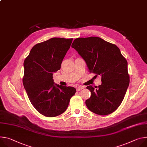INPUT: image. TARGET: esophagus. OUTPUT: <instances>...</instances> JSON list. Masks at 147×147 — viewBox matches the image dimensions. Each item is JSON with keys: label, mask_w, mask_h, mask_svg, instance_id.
Returning a JSON list of instances; mask_svg holds the SVG:
<instances>
[{"label": "esophagus", "mask_w": 147, "mask_h": 147, "mask_svg": "<svg viewBox=\"0 0 147 147\" xmlns=\"http://www.w3.org/2000/svg\"><path fill=\"white\" fill-rule=\"evenodd\" d=\"M84 87H83V86H78L77 88H76V90L77 91H80V90H82V89H83Z\"/></svg>", "instance_id": "1"}]
</instances>
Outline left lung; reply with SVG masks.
<instances>
[{
	"label": "left lung",
	"instance_id": "left-lung-1",
	"mask_svg": "<svg viewBox=\"0 0 147 147\" xmlns=\"http://www.w3.org/2000/svg\"><path fill=\"white\" fill-rule=\"evenodd\" d=\"M71 47L85 60L88 71L101 76V85L88 86L91 92L86 101L87 108L98 115L115 111L121 104L129 83L127 61L119 48L100 37L76 38Z\"/></svg>",
	"mask_w": 147,
	"mask_h": 147
}]
</instances>
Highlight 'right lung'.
Instances as JSON below:
<instances>
[{"label": "right lung", "mask_w": 147, "mask_h": 147, "mask_svg": "<svg viewBox=\"0 0 147 147\" xmlns=\"http://www.w3.org/2000/svg\"><path fill=\"white\" fill-rule=\"evenodd\" d=\"M73 38H51L36 44L24 61L23 84L34 109L47 117L64 113L76 90L55 84L53 73L60 69Z\"/></svg>", "instance_id": "obj_1"}]
</instances>
